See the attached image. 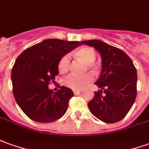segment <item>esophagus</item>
<instances>
[{
	"mask_svg": "<svg viewBox=\"0 0 149 149\" xmlns=\"http://www.w3.org/2000/svg\"><path fill=\"white\" fill-rule=\"evenodd\" d=\"M73 92H74V95H78V94H79V93L81 92V90H74Z\"/></svg>",
	"mask_w": 149,
	"mask_h": 149,
	"instance_id": "obj_1",
	"label": "esophagus"
}]
</instances>
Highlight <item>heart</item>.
<instances>
[{
  "label": "heart",
  "mask_w": 149,
  "mask_h": 149,
  "mask_svg": "<svg viewBox=\"0 0 149 149\" xmlns=\"http://www.w3.org/2000/svg\"><path fill=\"white\" fill-rule=\"evenodd\" d=\"M74 57L80 59L88 64L89 68L96 69V65L94 64V61L96 58V51L92 48L89 47H82L77 49L74 53ZM70 65V58L67 55H65L58 61V70L60 73H65L68 70ZM93 79V77L90 74H85L82 75L76 74H70L65 79L64 85L67 88H71L74 90H79L83 88L85 85L90 83Z\"/></svg>",
  "instance_id": "b5f03b06"
}]
</instances>
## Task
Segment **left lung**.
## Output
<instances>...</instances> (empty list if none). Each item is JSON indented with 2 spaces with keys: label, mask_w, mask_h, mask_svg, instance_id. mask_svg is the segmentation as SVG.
Wrapping results in <instances>:
<instances>
[{
  "label": "left lung",
  "mask_w": 149,
  "mask_h": 149,
  "mask_svg": "<svg viewBox=\"0 0 149 149\" xmlns=\"http://www.w3.org/2000/svg\"><path fill=\"white\" fill-rule=\"evenodd\" d=\"M100 53L102 69L95 83L100 90L94 92L88 109L98 119L114 123L127 114L137 95V73L127 54L99 40L81 41Z\"/></svg>",
  "instance_id": "obj_1"
}]
</instances>
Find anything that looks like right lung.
<instances>
[{"mask_svg": "<svg viewBox=\"0 0 149 149\" xmlns=\"http://www.w3.org/2000/svg\"><path fill=\"white\" fill-rule=\"evenodd\" d=\"M80 45L79 41L49 39L26 49L16 59L11 72L13 93L29 118L48 123L64 115L73 91L61 86L53 92L49 84L59 74V60Z\"/></svg>", "mask_w": 149, "mask_h": 149, "instance_id": "1", "label": "right lung"}]
</instances>
